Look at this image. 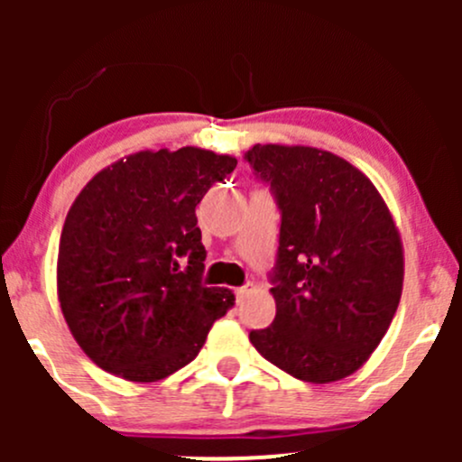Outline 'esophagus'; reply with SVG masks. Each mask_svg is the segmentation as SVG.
<instances>
[{"instance_id": "1", "label": "esophagus", "mask_w": 462, "mask_h": 462, "mask_svg": "<svg viewBox=\"0 0 462 462\" xmlns=\"http://www.w3.org/2000/svg\"><path fill=\"white\" fill-rule=\"evenodd\" d=\"M249 291H252V284H247V286H238V289H235L236 300H243V298H245V295L249 293Z\"/></svg>"}]
</instances>
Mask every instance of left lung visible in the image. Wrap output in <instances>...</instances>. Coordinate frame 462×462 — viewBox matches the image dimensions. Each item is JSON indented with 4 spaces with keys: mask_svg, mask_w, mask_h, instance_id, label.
Listing matches in <instances>:
<instances>
[{
    "mask_svg": "<svg viewBox=\"0 0 462 462\" xmlns=\"http://www.w3.org/2000/svg\"><path fill=\"white\" fill-rule=\"evenodd\" d=\"M282 210L275 319L249 341L293 378L328 384L367 363L393 321L404 245L374 182L337 153L267 143L247 152Z\"/></svg>",
    "mask_w": 462,
    "mask_h": 462,
    "instance_id": "1",
    "label": "left lung"
}]
</instances>
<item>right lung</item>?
<instances>
[{"mask_svg":"<svg viewBox=\"0 0 462 462\" xmlns=\"http://www.w3.org/2000/svg\"><path fill=\"white\" fill-rule=\"evenodd\" d=\"M235 167V156L201 147L143 150L95 173L73 199L58 245V301L97 367L158 383L198 356L235 306L232 291L201 284L195 217L206 190Z\"/></svg>","mask_w":462,"mask_h":462,"instance_id":"right-lung-1","label":"right lung"}]
</instances>
